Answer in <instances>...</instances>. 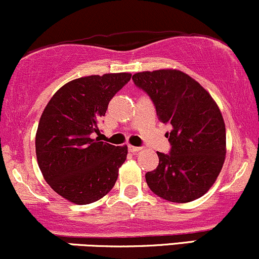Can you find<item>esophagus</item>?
Listing matches in <instances>:
<instances>
[{"mask_svg":"<svg viewBox=\"0 0 259 259\" xmlns=\"http://www.w3.org/2000/svg\"><path fill=\"white\" fill-rule=\"evenodd\" d=\"M128 150L131 153H138V151L142 150L141 147H135V145H128Z\"/></svg>","mask_w":259,"mask_h":259,"instance_id":"esophagus-1","label":"esophagus"}]
</instances>
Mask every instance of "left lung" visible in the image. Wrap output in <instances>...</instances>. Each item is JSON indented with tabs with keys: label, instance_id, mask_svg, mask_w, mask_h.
Masks as SVG:
<instances>
[{
	"label": "left lung",
	"instance_id": "left-lung-1",
	"mask_svg": "<svg viewBox=\"0 0 259 259\" xmlns=\"http://www.w3.org/2000/svg\"><path fill=\"white\" fill-rule=\"evenodd\" d=\"M133 81L153 99L171 153H157L159 166L145 175L148 187L167 201L185 203L209 190L227 154L226 123L217 103L201 84L177 69L137 72Z\"/></svg>",
	"mask_w": 259,
	"mask_h": 259
}]
</instances>
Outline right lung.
<instances>
[{
	"instance_id": "right-lung-1",
	"label": "right lung",
	"mask_w": 259,
	"mask_h": 259,
	"mask_svg": "<svg viewBox=\"0 0 259 259\" xmlns=\"http://www.w3.org/2000/svg\"><path fill=\"white\" fill-rule=\"evenodd\" d=\"M130 72L84 76L62 86L46 105L37 131L36 157L48 185L68 201L88 205L112 189L127 145L91 138L99 132L112 97L131 80Z\"/></svg>"
}]
</instances>
